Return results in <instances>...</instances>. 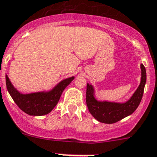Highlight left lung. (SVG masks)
<instances>
[{
	"label": "left lung",
	"instance_id": "obj_1",
	"mask_svg": "<svg viewBox=\"0 0 157 157\" xmlns=\"http://www.w3.org/2000/svg\"><path fill=\"white\" fill-rule=\"evenodd\" d=\"M141 68V81L139 87L128 101L125 103L98 101L94 96V88L91 85L86 86V105L90 113L96 120L105 124H113L132 114L140 104L146 82V71L143 64Z\"/></svg>",
	"mask_w": 157,
	"mask_h": 157
}]
</instances>
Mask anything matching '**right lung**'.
Segmentation results:
<instances>
[{
    "instance_id": "1",
    "label": "right lung",
    "mask_w": 157,
    "mask_h": 157,
    "mask_svg": "<svg viewBox=\"0 0 157 157\" xmlns=\"http://www.w3.org/2000/svg\"><path fill=\"white\" fill-rule=\"evenodd\" d=\"M6 86L9 94L18 107L25 113L32 116H42L50 113L57 105L60 96L67 86L74 79V77L63 80L54 89L49 92H39L23 94L13 87L7 75L5 76Z\"/></svg>"
}]
</instances>
